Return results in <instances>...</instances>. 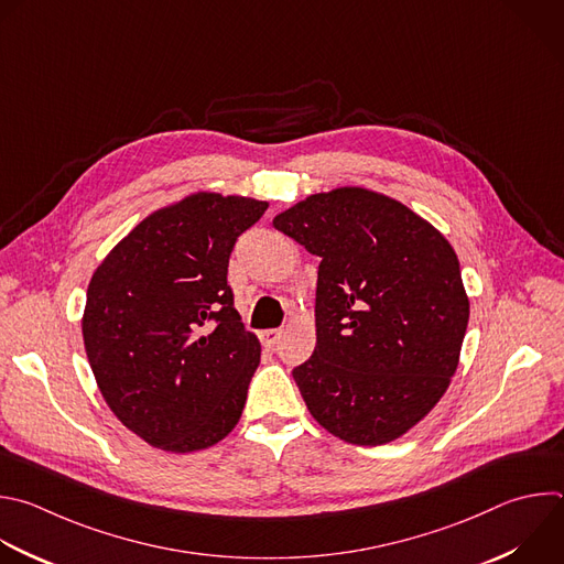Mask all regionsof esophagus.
Wrapping results in <instances>:
<instances>
[{
	"instance_id": "1",
	"label": "esophagus",
	"mask_w": 564,
	"mask_h": 564,
	"mask_svg": "<svg viewBox=\"0 0 564 564\" xmlns=\"http://www.w3.org/2000/svg\"><path fill=\"white\" fill-rule=\"evenodd\" d=\"M281 329H263L261 334H259V338H261V343L265 345V347H274L276 343H279V338H281Z\"/></svg>"
}]
</instances>
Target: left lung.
<instances>
[{"label":"left lung","instance_id":"obj_1","mask_svg":"<svg viewBox=\"0 0 564 564\" xmlns=\"http://www.w3.org/2000/svg\"><path fill=\"white\" fill-rule=\"evenodd\" d=\"M321 259L316 347L292 369L310 414L351 445H386L441 401L469 321L449 241L403 204L338 187L274 217Z\"/></svg>","mask_w":564,"mask_h":564}]
</instances>
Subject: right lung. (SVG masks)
Wrapping results in <instances>:
<instances>
[{"instance_id": "add662e5", "label": "right lung", "mask_w": 564, "mask_h": 564, "mask_svg": "<svg viewBox=\"0 0 564 564\" xmlns=\"http://www.w3.org/2000/svg\"><path fill=\"white\" fill-rule=\"evenodd\" d=\"M265 202L199 193L145 217L95 270L82 321L112 414L165 452H197L241 419L261 360L228 285Z\"/></svg>"}]
</instances>
